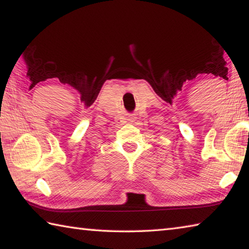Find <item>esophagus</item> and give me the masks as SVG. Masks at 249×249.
<instances>
[{
  "label": "esophagus",
  "instance_id": "1",
  "mask_svg": "<svg viewBox=\"0 0 249 249\" xmlns=\"http://www.w3.org/2000/svg\"><path fill=\"white\" fill-rule=\"evenodd\" d=\"M129 122H130V124H132V122H134V120H136V118H134V117H129Z\"/></svg>",
  "mask_w": 249,
  "mask_h": 249
}]
</instances>
